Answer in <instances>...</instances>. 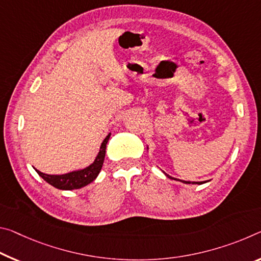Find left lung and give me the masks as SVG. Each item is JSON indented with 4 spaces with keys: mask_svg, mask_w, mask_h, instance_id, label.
Listing matches in <instances>:
<instances>
[{
    "mask_svg": "<svg viewBox=\"0 0 261 261\" xmlns=\"http://www.w3.org/2000/svg\"><path fill=\"white\" fill-rule=\"evenodd\" d=\"M147 150H148V146H147ZM164 174L166 175L167 177H169V179H172V180H176V181H181V182H184V184H187V185H202V184H205L206 181H200V182H197V181H185V180H179V179H175V177H172L171 175H168V174H166V173L164 172Z\"/></svg>",
    "mask_w": 261,
    "mask_h": 261,
    "instance_id": "8db88e82",
    "label": "left lung"
}]
</instances>
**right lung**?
I'll list each match as a JSON object with an SVG mask.
<instances>
[{
	"instance_id": "obj_1",
	"label": "right lung",
	"mask_w": 261,
	"mask_h": 261,
	"mask_svg": "<svg viewBox=\"0 0 261 261\" xmlns=\"http://www.w3.org/2000/svg\"><path fill=\"white\" fill-rule=\"evenodd\" d=\"M111 132L107 135V137L103 140L100 151H98L96 158L93 161L89 166L85 168L76 169V171L66 173V174H45V173H41L38 169H36V172L38 173V175L43 177V179L46 181L53 187L61 190H73V189H80L85 186L89 185L90 182L96 179L98 173L101 172L103 161H105L106 156V148H107V143L110 138Z\"/></svg>"
}]
</instances>
